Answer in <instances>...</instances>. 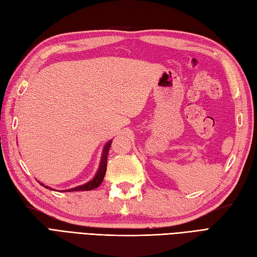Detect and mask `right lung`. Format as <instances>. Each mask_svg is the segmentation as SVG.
I'll list each match as a JSON object with an SVG mask.
<instances>
[{
  "mask_svg": "<svg viewBox=\"0 0 257 257\" xmlns=\"http://www.w3.org/2000/svg\"><path fill=\"white\" fill-rule=\"evenodd\" d=\"M111 143L112 141H109L105 143V145L103 146V149H102V155H101V159H100V162H99V167H98V170L96 172L95 176H93V178L88 181V182L85 183V184H81V185H78V186H75V187H72V189L70 190H65V191H62V192H78V191H91L93 189H97V187L102 183L103 181V178H104V174H105V171H107V159H108V154H109V149L111 147ZM42 186H45L46 189H50V190H53L52 187H49L48 185H45L43 183L39 182Z\"/></svg>",
  "mask_w": 257,
  "mask_h": 257,
  "instance_id": "add662e5",
  "label": "right lung"
}]
</instances>
